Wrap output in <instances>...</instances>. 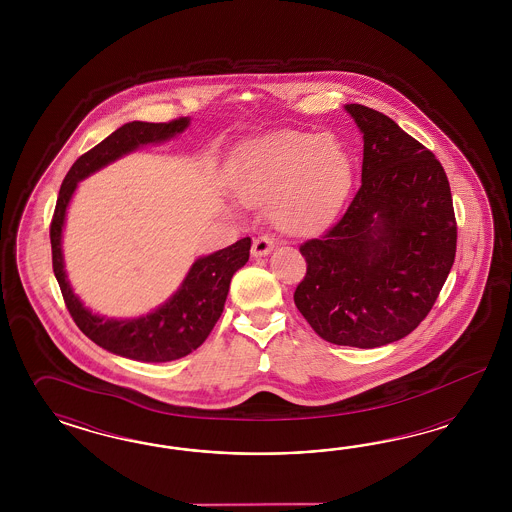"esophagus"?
<instances>
[{
	"instance_id": "1",
	"label": "esophagus",
	"mask_w": 512,
	"mask_h": 512,
	"mask_svg": "<svg viewBox=\"0 0 512 512\" xmlns=\"http://www.w3.org/2000/svg\"><path fill=\"white\" fill-rule=\"evenodd\" d=\"M272 248H274V238H270L268 234H261V236H257V238L253 240L251 253H253L255 257H261V255L270 253V249Z\"/></svg>"
}]
</instances>
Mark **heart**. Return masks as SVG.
<instances>
[{
    "instance_id": "heart-1",
    "label": "heart",
    "mask_w": 512,
    "mask_h": 512,
    "mask_svg": "<svg viewBox=\"0 0 512 512\" xmlns=\"http://www.w3.org/2000/svg\"><path fill=\"white\" fill-rule=\"evenodd\" d=\"M355 182V163L332 135L279 129L251 140L234 172L249 204L270 202L274 225L289 234L323 231L340 214Z\"/></svg>"
}]
</instances>
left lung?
<instances>
[{
    "label": "left lung",
    "mask_w": 512,
    "mask_h": 512,
    "mask_svg": "<svg viewBox=\"0 0 512 512\" xmlns=\"http://www.w3.org/2000/svg\"><path fill=\"white\" fill-rule=\"evenodd\" d=\"M364 135L362 186L300 253L295 304L323 340L358 349L402 340L434 308L456 255L449 178L383 112L345 105Z\"/></svg>",
    "instance_id": "1"
}]
</instances>
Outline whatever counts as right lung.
I'll use <instances>...</instances> for the list:
<instances>
[{
  "mask_svg": "<svg viewBox=\"0 0 512 512\" xmlns=\"http://www.w3.org/2000/svg\"><path fill=\"white\" fill-rule=\"evenodd\" d=\"M187 124V118H176L161 124L131 122L116 129L73 163L63 178L54 216L50 221L52 268L60 283L67 310L78 328L93 343L120 357L144 362H169L193 353L197 347H201L202 341L208 338L221 317L234 272L248 263L251 238L246 236L229 248L201 257L191 266L176 295L169 298V302L159 310L146 317L127 321L93 315L92 311L82 306L67 281L63 270L62 227L67 204L78 182L120 155L135 150L140 144L171 139L176 133H182Z\"/></svg>",
  "mask_w": 512,
  "mask_h": 512,
  "instance_id": "1",
  "label": "right lung"
}]
</instances>
